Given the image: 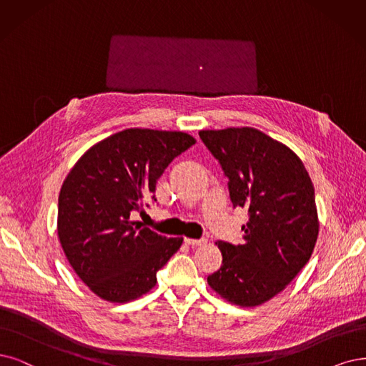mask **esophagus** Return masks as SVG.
<instances>
[{
	"label": "esophagus",
	"mask_w": 366,
	"mask_h": 366,
	"mask_svg": "<svg viewBox=\"0 0 366 366\" xmlns=\"http://www.w3.org/2000/svg\"><path fill=\"white\" fill-rule=\"evenodd\" d=\"M184 241H185V244H188V246H204V244H207V239H193V238H184Z\"/></svg>",
	"instance_id": "1"
}]
</instances>
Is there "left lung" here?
<instances>
[{
    "instance_id": "left-lung-1",
    "label": "left lung",
    "mask_w": 366,
    "mask_h": 366,
    "mask_svg": "<svg viewBox=\"0 0 366 366\" xmlns=\"http://www.w3.org/2000/svg\"><path fill=\"white\" fill-rule=\"evenodd\" d=\"M229 178L234 207L250 219L238 246L217 241L223 261L208 285L223 300L254 307L285 290L309 262L320 220L303 161L265 132L250 128L199 131Z\"/></svg>"
}]
</instances>
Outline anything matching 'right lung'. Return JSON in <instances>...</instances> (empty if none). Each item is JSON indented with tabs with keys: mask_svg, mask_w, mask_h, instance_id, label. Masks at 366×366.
Here are the masks:
<instances>
[{
	"mask_svg": "<svg viewBox=\"0 0 366 366\" xmlns=\"http://www.w3.org/2000/svg\"><path fill=\"white\" fill-rule=\"evenodd\" d=\"M196 143L182 131L128 128L83 154L59 194L57 235L76 276L112 303L140 299L157 285V272L182 246L139 222L146 197L170 162Z\"/></svg>",
	"mask_w": 366,
	"mask_h": 366,
	"instance_id": "add662e5",
	"label": "right lung"
}]
</instances>
